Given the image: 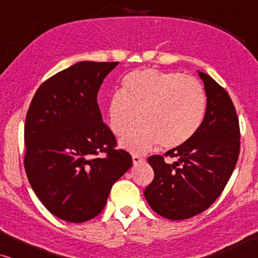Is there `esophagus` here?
<instances>
[{
    "mask_svg": "<svg viewBox=\"0 0 258 258\" xmlns=\"http://www.w3.org/2000/svg\"><path fill=\"white\" fill-rule=\"evenodd\" d=\"M143 162H144V158L137 156V155H134L133 156V164L134 165H139L141 163H143Z\"/></svg>",
    "mask_w": 258,
    "mask_h": 258,
    "instance_id": "obj_1",
    "label": "esophagus"
}]
</instances>
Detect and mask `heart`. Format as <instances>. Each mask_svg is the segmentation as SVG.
Returning <instances> with one entry per match:
<instances>
[{"mask_svg":"<svg viewBox=\"0 0 258 258\" xmlns=\"http://www.w3.org/2000/svg\"><path fill=\"white\" fill-rule=\"evenodd\" d=\"M207 97L199 81L179 73L142 69L123 79V91L108 102V123L123 149L135 154L183 146L195 135L206 114Z\"/></svg>","mask_w":258,"mask_h":258,"instance_id":"obj_1","label":"heart"}]
</instances>
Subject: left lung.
<instances>
[{
  "instance_id": "8db88e82",
  "label": "left lung",
  "mask_w": 258,
  "mask_h": 258,
  "mask_svg": "<svg viewBox=\"0 0 258 258\" xmlns=\"http://www.w3.org/2000/svg\"><path fill=\"white\" fill-rule=\"evenodd\" d=\"M203 81L207 108L199 130L188 142L169 150L176 158H148L155 176L144 196L155 213L168 220H186L203 213L223 191L238 160V117L227 91L208 74Z\"/></svg>"
}]
</instances>
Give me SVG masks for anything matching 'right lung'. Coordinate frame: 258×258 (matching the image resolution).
<instances>
[{
  "instance_id": "add662e5",
  "label": "right lung",
  "mask_w": 258,
  "mask_h": 258,
  "mask_svg": "<svg viewBox=\"0 0 258 258\" xmlns=\"http://www.w3.org/2000/svg\"><path fill=\"white\" fill-rule=\"evenodd\" d=\"M117 64L83 61L62 70L41 84L28 110V181L42 204L63 221L82 223L97 216L112 184L133 165L126 151L115 149L97 103L102 82Z\"/></svg>"
}]
</instances>
